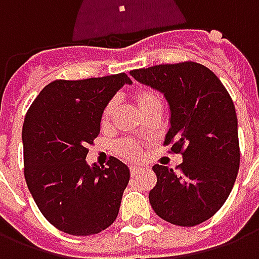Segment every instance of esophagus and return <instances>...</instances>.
<instances>
[{"label":"esophagus","instance_id":"obj_1","mask_svg":"<svg viewBox=\"0 0 259 259\" xmlns=\"http://www.w3.org/2000/svg\"><path fill=\"white\" fill-rule=\"evenodd\" d=\"M141 168L140 166H130V175L132 176H136L137 174H140Z\"/></svg>","mask_w":259,"mask_h":259}]
</instances>
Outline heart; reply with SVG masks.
Segmentation results:
<instances>
[{
  "mask_svg": "<svg viewBox=\"0 0 259 259\" xmlns=\"http://www.w3.org/2000/svg\"><path fill=\"white\" fill-rule=\"evenodd\" d=\"M133 100L137 104V107L140 108V111L146 115L148 111H151L154 108H162V100L158 94L157 91L147 89V87H141L139 90L135 91L133 94ZM115 108H116V102L109 101L104 108L101 116L102 124H108L113 118L115 113ZM116 152L119 155L129 159H136L140 155V144L133 140H120L116 143Z\"/></svg>",
  "mask_w": 259,
  "mask_h": 259,
  "instance_id": "heart-1",
  "label": "heart"
}]
</instances>
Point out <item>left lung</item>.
<instances>
[{"mask_svg":"<svg viewBox=\"0 0 259 259\" xmlns=\"http://www.w3.org/2000/svg\"><path fill=\"white\" fill-rule=\"evenodd\" d=\"M141 84L162 93L169 105L165 144L183 155L174 169L154 165L157 185L150 204L158 217L178 226H195L213 217L228 200L240 165L233 101L212 70L197 62L135 69Z\"/></svg>","mask_w":259,"mask_h":259,"instance_id":"1","label":"left lung"}]
</instances>
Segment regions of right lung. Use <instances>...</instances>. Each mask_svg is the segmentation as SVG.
Returning <instances> with one entry per match:
<instances>
[{
  "instance_id": "1",
  "label": "right lung",
  "mask_w": 259,
  "mask_h": 259,
  "mask_svg": "<svg viewBox=\"0 0 259 259\" xmlns=\"http://www.w3.org/2000/svg\"><path fill=\"white\" fill-rule=\"evenodd\" d=\"M126 73L47 84L26 113L22 140L25 179L48 222L73 236L97 234L116 219L130 170L111 157L108 166L85 162L100 135L102 111Z\"/></svg>"
}]
</instances>
